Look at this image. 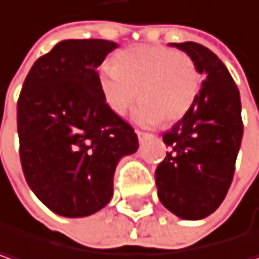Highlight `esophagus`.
Returning <instances> with one entry per match:
<instances>
[{"instance_id":"esophagus-1","label":"esophagus","mask_w":259,"mask_h":259,"mask_svg":"<svg viewBox=\"0 0 259 259\" xmlns=\"http://www.w3.org/2000/svg\"><path fill=\"white\" fill-rule=\"evenodd\" d=\"M136 135H138V139H139V142H144L150 135L148 133H145V132H141V130H136Z\"/></svg>"}]
</instances>
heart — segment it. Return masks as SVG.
<instances>
[{
  "mask_svg": "<svg viewBox=\"0 0 259 259\" xmlns=\"http://www.w3.org/2000/svg\"><path fill=\"white\" fill-rule=\"evenodd\" d=\"M106 106L124 115L133 102V120L142 126L166 124L184 118L196 104L203 75L190 56L163 46L141 44L115 55L98 75Z\"/></svg>",
  "mask_w": 259,
  "mask_h": 259,
  "instance_id": "1",
  "label": "heart"
}]
</instances>
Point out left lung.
Here are the masks:
<instances>
[{
  "label": "left lung",
  "instance_id": "8db88e82",
  "mask_svg": "<svg viewBox=\"0 0 259 259\" xmlns=\"http://www.w3.org/2000/svg\"><path fill=\"white\" fill-rule=\"evenodd\" d=\"M169 46L194 60L204 80L190 112L163 133L170 151L155 169V184L167 210L197 221L220 207L231 185L243 136L240 93L209 49L193 41Z\"/></svg>",
  "mask_w": 259,
  "mask_h": 259
}]
</instances>
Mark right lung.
<instances>
[{
  "instance_id": "right-lung-1",
  "label": "right lung",
  "mask_w": 259,
  "mask_h": 259,
  "mask_svg": "<svg viewBox=\"0 0 259 259\" xmlns=\"http://www.w3.org/2000/svg\"><path fill=\"white\" fill-rule=\"evenodd\" d=\"M117 42L63 39L32 65L17 102L20 163L52 212L82 218L112 197L118 161L139 148L133 127L106 106L98 66Z\"/></svg>"
}]
</instances>
